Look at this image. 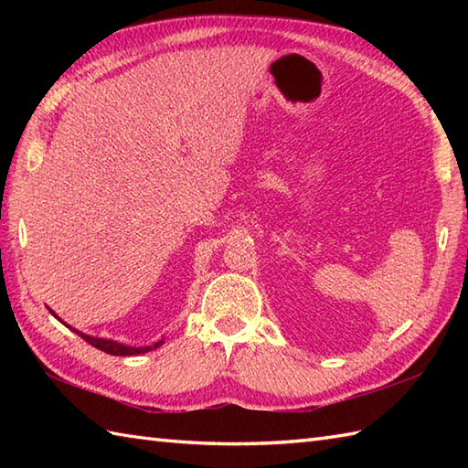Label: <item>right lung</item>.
Here are the masks:
<instances>
[{
  "instance_id": "right-lung-1",
  "label": "right lung",
  "mask_w": 468,
  "mask_h": 468,
  "mask_svg": "<svg viewBox=\"0 0 468 468\" xmlns=\"http://www.w3.org/2000/svg\"><path fill=\"white\" fill-rule=\"evenodd\" d=\"M76 332V330H74ZM78 335L82 337V340H86L90 346L98 347V350H102L106 354L111 356H136V354H144L148 350H153V346H144V347H133V346H124V344H118V342H112V340H102V337H92V335H86L82 332H76ZM163 342H156L154 347L161 346Z\"/></svg>"
}]
</instances>
